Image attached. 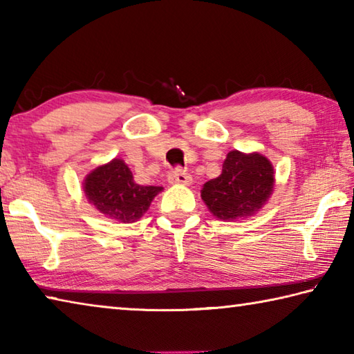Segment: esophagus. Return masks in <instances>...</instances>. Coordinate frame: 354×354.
<instances>
[{
    "mask_svg": "<svg viewBox=\"0 0 354 354\" xmlns=\"http://www.w3.org/2000/svg\"><path fill=\"white\" fill-rule=\"evenodd\" d=\"M169 181H170V184L189 185V184H192V176L189 175V173H185L184 170L178 169V170H175L173 173H170Z\"/></svg>",
    "mask_w": 354,
    "mask_h": 354,
    "instance_id": "obj_1",
    "label": "esophagus"
}]
</instances>
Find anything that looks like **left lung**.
<instances>
[{"instance_id": "left-lung-1", "label": "left lung", "mask_w": 354, "mask_h": 354, "mask_svg": "<svg viewBox=\"0 0 354 354\" xmlns=\"http://www.w3.org/2000/svg\"><path fill=\"white\" fill-rule=\"evenodd\" d=\"M274 187V170L261 153L230 151L221 175L201 189V200L215 218L237 221L248 218L267 205Z\"/></svg>"}]
</instances>
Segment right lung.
Returning a JSON list of instances; mask_svg holds the SVG:
<instances>
[{
  "mask_svg": "<svg viewBox=\"0 0 354 354\" xmlns=\"http://www.w3.org/2000/svg\"><path fill=\"white\" fill-rule=\"evenodd\" d=\"M164 187L140 185L123 159L98 165L86 176L82 192L87 201L118 223H134L148 211L154 196Z\"/></svg>",
  "mask_w": 354,
  "mask_h": 354,
  "instance_id": "right-lung-1",
  "label": "right lung"
}]
</instances>
